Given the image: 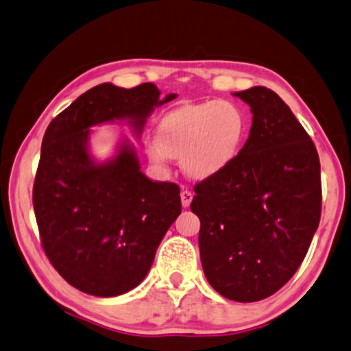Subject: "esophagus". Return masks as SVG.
Returning a JSON list of instances; mask_svg holds the SVG:
<instances>
[{
	"label": "esophagus",
	"mask_w": 351,
	"mask_h": 351,
	"mask_svg": "<svg viewBox=\"0 0 351 351\" xmlns=\"http://www.w3.org/2000/svg\"><path fill=\"white\" fill-rule=\"evenodd\" d=\"M180 198H182L183 208H189L191 202H193V193H191V191H188V189H183L180 193Z\"/></svg>",
	"instance_id": "1"
}]
</instances>
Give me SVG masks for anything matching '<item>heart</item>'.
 <instances>
[{
	"label": "heart",
	"mask_w": 351,
	"mask_h": 351,
	"mask_svg": "<svg viewBox=\"0 0 351 351\" xmlns=\"http://www.w3.org/2000/svg\"><path fill=\"white\" fill-rule=\"evenodd\" d=\"M246 137L247 117L240 105L209 101L165 114L157 125V141L147 145V153L158 165L180 157L184 173L206 180L237 160Z\"/></svg>",
	"instance_id": "heart-1"
}]
</instances>
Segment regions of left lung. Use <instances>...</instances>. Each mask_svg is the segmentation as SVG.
I'll return each mask as SVG.
<instances>
[{
	"label": "left lung",
	"mask_w": 351,
	"mask_h": 351,
	"mask_svg": "<svg viewBox=\"0 0 351 351\" xmlns=\"http://www.w3.org/2000/svg\"><path fill=\"white\" fill-rule=\"evenodd\" d=\"M252 113L240 156L198 183L200 260L224 298L254 302L286 284L306 256L321 218V167L306 130L266 87L237 91Z\"/></svg>",
	"instance_id": "8db88e82"
}]
</instances>
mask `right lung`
I'll return each mask as SVG.
<instances>
[{
  "label": "right lung",
  "mask_w": 351,
  "mask_h": 351,
  "mask_svg": "<svg viewBox=\"0 0 351 351\" xmlns=\"http://www.w3.org/2000/svg\"><path fill=\"white\" fill-rule=\"evenodd\" d=\"M176 97L162 99L149 82L130 90L105 82L79 96L45 131L33 186L38 229L53 267L84 293L110 298L137 287L182 213L177 184L151 182L127 137L99 162L90 128L125 121L141 137L154 108Z\"/></svg>",
  "instance_id": "obj_1"
}]
</instances>
